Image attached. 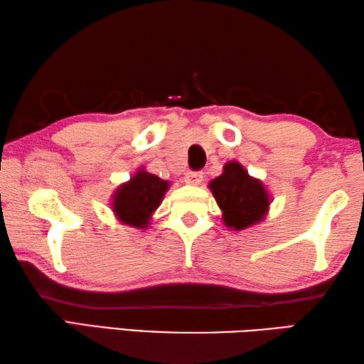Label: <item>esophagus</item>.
I'll use <instances>...</instances> for the list:
<instances>
[{
    "instance_id": "1",
    "label": "esophagus",
    "mask_w": 364,
    "mask_h": 364,
    "mask_svg": "<svg viewBox=\"0 0 364 364\" xmlns=\"http://www.w3.org/2000/svg\"><path fill=\"white\" fill-rule=\"evenodd\" d=\"M202 180H204V173L202 171H188L184 175V183L189 184V186H199Z\"/></svg>"
}]
</instances>
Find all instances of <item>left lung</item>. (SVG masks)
Instances as JSON below:
<instances>
[{
    "label": "left lung",
    "instance_id": "obj_1",
    "mask_svg": "<svg viewBox=\"0 0 364 364\" xmlns=\"http://www.w3.org/2000/svg\"><path fill=\"white\" fill-rule=\"evenodd\" d=\"M223 212V223L232 231H241L263 221L268 213L269 194L263 183L250 176L239 162H228L223 173L208 184Z\"/></svg>",
    "mask_w": 364,
    "mask_h": 364
}]
</instances>
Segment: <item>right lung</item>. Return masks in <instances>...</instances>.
I'll list each match as a JSON object with an SVG mask.
<instances>
[{"mask_svg": "<svg viewBox=\"0 0 364 364\" xmlns=\"http://www.w3.org/2000/svg\"><path fill=\"white\" fill-rule=\"evenodd\" d=\"M168 188V181L160 180L159 176L141 168L130 178V181L115 189L112 212L120 223L144 230L149 226L152 213L157 210Z\"/></svg>", "mask_w": 364, "mask_h": 364, "instance_id": "add662e5", "label": "right lung"}]
</instances>
